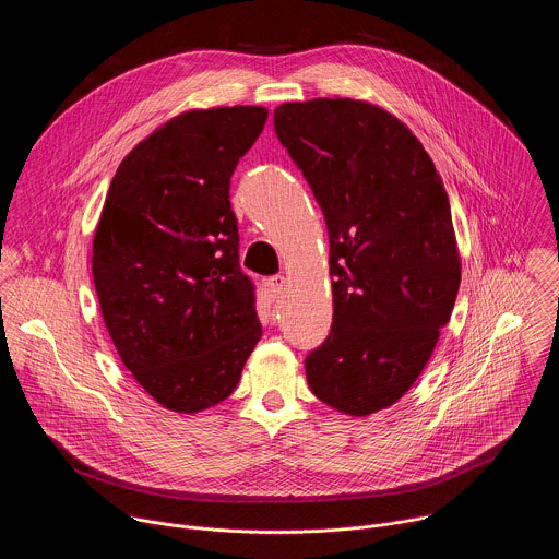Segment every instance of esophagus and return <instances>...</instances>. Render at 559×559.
Returning a JSON list of instances; mask_svg holds the SVG:
<instances>
[{"label": "esophagus", "mask_w": 559, "mask_h": 559, "mask_svg": "<svg viewBox=\"0 0 559 559\" xmlns=\"http://www.w3.org/2000/svg\"><path fill=\"white\" fill-rule=\"evenodd\" d=\"M267 287H270V292H272L274 296H278V294H283V289L287 287V278L281 276V274H274V276H270Z\"/></svg>", "instance_id": "esophagus-1"}]
</instances>
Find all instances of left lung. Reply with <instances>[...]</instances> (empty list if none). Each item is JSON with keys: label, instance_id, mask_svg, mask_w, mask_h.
I'll list each match as a JSON object with an SVG mask.
<instances>
[{"label": "left lung", "instance_id": "8db88e82", "mask_svg": "<svg viewBox=\"0 0 559 559\" xmlns=\"http://www.w3.org/2000/svg\"><path fill=\"white\" fill-rule=\"evenodd\" d=\"M274 130L330 234L332 332L307 354V382L325 405L369 416L409 391L451 318L449 197L412 130L367 102L283 104Z\"/></svg>", "mask_w": 559, "mask_h": 559}]
</instances>
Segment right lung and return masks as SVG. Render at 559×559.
<instances>
[{
  "label": "right lung",
  "mask_w": 559,
  "mask_h": 559,
  "mask_svg": "<svg viewBox=\"0 0 559 559\" xmlns=\"http://www.w3.org/2000/svg\"><path fill=\"white\" fill-rule=\"evenodd\" d=\"M265 121L261 106L170 119L123 158L95 231L108 334L134 380L179 414L225 401L263 334L229 179Z\"/></svg>",
  "instance_id": "obj_1"
}]
</instances>
